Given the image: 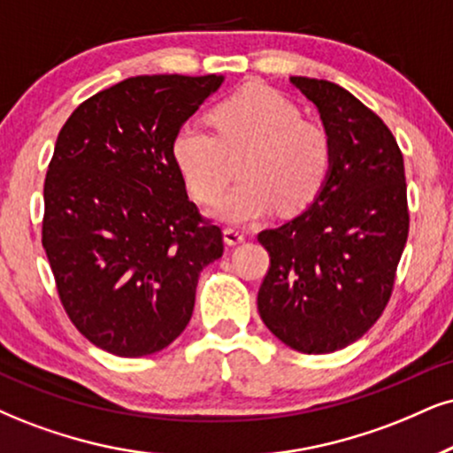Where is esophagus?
Wrapping results in <instances>:
<instances>
[{"label": "esophagus", "instance_id": "esophagus-1", "mask_svg": "<svg viewBox=\"0 0 453 453\" xmlns=\"http://www.w3.org/2000/svg\"><path fill=\"white\" fill-rule=\"evenodd\" d=\"M222 235H225L226 245H239L245 242V235L239 231V228H225V233H222Z\"/></svg>", "mask_w": 453, "mask_h": 453}]
</instances>
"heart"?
<instances>
[{
	"instance_id": "obj_1",
	"label": "heart",
	"mask_w": 453,
	"mask_h": 453,
	"mask_svg": "<svg viewBox=\"0 0 453 453\" xmlns=\"http://www.w3.org/2000/svg\"><path fill=\"white\" fill-rule=\"evenodd\" d=\"M214 132L197 124L176 130L170 155L188 195L214 203L228 182V159L242 182L211 210L226 225H248L281 205L294 214L319 197L332 170V142L321 126L303 119L292 100L266 86H245L210 113Z\"/></svg>"
}]
</instances>
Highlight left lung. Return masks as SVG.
<instances>
[{"label":"left lung","mask_w":453,"mask_h":453,"mask_svg":"<svg viewBox=\"0 0 453 453\" xmlns=\"http://www.w3.org/2000/svg\"><path fill=\"white\" fill-rule=\"evenodd\" d=\"M319 111L332 170L319 197L258 233L271 266L258 289L265 326L289 349L323 355L380 319L410 233L403 155L361 100L326 80H289Z\"/></svg>","instance_id":"1"}]
</instances>
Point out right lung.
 I'll list each match as a JSON object with an SVG mask.
<instances>
[{"instance_id": "right-lung-1", "label": "right lung", "mask_w": 453, "mask_h": 453, "mask_svg": "<svg viewBox=\"0 0 453 453\" xmlns=\"http://www.w3.org/2000/svg\"><path fill=\"white\" fill-rule=\"evenodd\" d=\"M222 75H138L73 111L43 182L42 243L66 315L98 349L144 357L191 321L199 273L225 252L170 155Z\"/></svg>"}]
</instances>
